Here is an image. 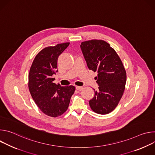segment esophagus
<instances>
[{
  "label": "esophagus",
  "mask_w": 155,
  "mask_h": 155,
  "mask_svg": "<svg viewBox=\"0 0 155 155\" xmlns=\"http://www.w3.org/2000/svg\"><path fill=\"white\" fill-rule=\"evenodd\" d=\"M83 88V86H76V90H78V91H81V90H82Z\"/></svg>",
  "instance_id": "1"
}]
</instances>
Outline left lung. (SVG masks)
Instances as JSON below:
<instances>
[{
	"label": "left lung",
	"mask_w": 155,
	"mask_h": 155,
	"mask_svg": "<svg viewBox=\"0 0 155 155\" xmlns=\"http://www.w3.org/2000/svg\"><path fill=\"white\" fill-rule=\"evenodd\" d=\"M80 48L87 68L98 73V90H94L90 107L98 114H108L117 107L125 89L126 73L123 63L115 50L104 40L83 41Z\"/></svg>",
	"instance_id": "8db88e82"
}]
</instances>
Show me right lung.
<instances>
[{
  "mask_svg": "<svg viewBox=\"0 0 155 155\" xmlns=\"http://www.w3.org/2000/svg\"><path fill=\"white\" fill-rule=\"evenodd\" d=\"M70 43L58 44L41 50L33 61L29 74V90L35 103L45 115L57 117L68 110L74 93V86H61L53 81V75L58 72L59 56Z\"/></svg>",
  "mask_w": 155,
  "mask_h": 155,
  "instance_id": "obj_1",
  "label": "right lung"
}]
</instances>
